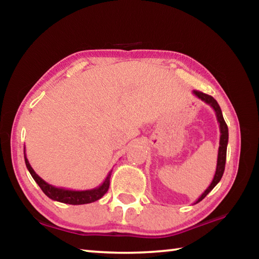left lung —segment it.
Returning a JSON list of instances; mask_svg holds the SVG:
<instances>
[{
  "label": "left lung",
  "mask_w": 259,
  "mask_h": 259,
  "mask_svg": "<svg viewBox=\"0 0 259 259\" xmlns=\"http://www.w3.org/2000/svg\"><path fill=\"white\" fill-rule=\"evenodd\" d=\"M193 95L195 97H198L199 99L202 100L205 104H208L210 107H212V109L216 113V117L217 121L219 123V130H221V137H219V148H218V157H217V166H216V172H214V176L211 184H210L209 187L205 190L202 194H201L200 198L195 201V203H199L200 201H202L205 196H207L210 192L212 191V188L217 185L223 177V174H224L225 170V162H226V150H227V143H229V128L225 123L224 117H223V113L222 109L219 107L218 103L216 102V99L211 96L205 95L203 93H200L198 90H193Z\"/></svg>",
  "instance_id": "obj_1"
}]
</instances>
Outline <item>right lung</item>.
<instances>
[{"label": "right lung", "mask_w": 259, "mask_h": 259, "mask_svg": "<svg viewBox=\"0 0 259 259\" xmlns=\"http://www.w3.org/2000/svg\"><path fill=\"white\" fill-rule=\"evenodd\" d=\"M24 156H25V163L27 166L29 174L32 175V177L38 186L41 187L43 193L54 201H58L61 203H67V204H87L95 202L99 199H102L105 193L108 191L109 187V178H111L112 171H109L107 177L105 178L102 185L98 187L93 188V190H87V191H74V190H66V188L56 187L52 186L50 184H48L46 181L38 176V175L34 171V169L30 166L29 162L26 157V152L24 148Z\"/></svg>", "instance_id": "right-lung-1"}]
</instances>
